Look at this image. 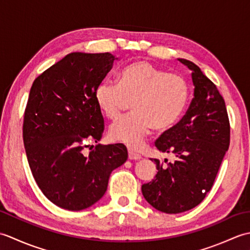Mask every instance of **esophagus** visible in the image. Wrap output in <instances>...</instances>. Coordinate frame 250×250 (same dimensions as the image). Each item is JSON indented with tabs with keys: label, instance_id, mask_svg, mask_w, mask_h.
Returning <instances> with one entry per match:
<instances>
[{
	"label": "esophagus",
	"instance_id": "esophagus-1",
	"mask_svg": "<svg viewBox=\"0 0 250 250\" xmlns=\"http://www.w3.org/2000/svg\"><path fill=\"white\" fill-rule=\"evenodd\" d=\"M142 157L141 155H139V153H135L132 150H129V159L130 160H140Z\"/></svg>",
	"mask_w": 250,
	"mask_h": 250
}]
</instances>
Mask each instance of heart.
<instances>
[{"label": "heart", "instance_id": "b5f03b06", "mask_svg": "<svg viewBox=\"0 0 250 250\" xmlns=\"http://www.w3.org/2000/svg\"><path fill=\"white\" fill-rule=\"evenodd\" d=\"M190 99L187 79L148 61H134L119 72L117 83L103 82L94 90L98 108L108 119L118 118L132 102L133 113L116 121L109 137L140 149L152 129L167 131L177 124Z\"/></svg>", "mask_w": 250, "mask_h": 250}]
</instances>
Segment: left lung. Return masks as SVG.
<instances>
[{"label":"left lung","mask_w":250,"mask_h":250,"mask_svg":"<svg viewBox=\"0 0 250 250\" xmlns=\"http://www.w3.org/2000/svg\"><path fill=\"white\" fill-rule=\"evenodd\" d=\"M178 60L192 71L194 98L182 120L155 143L176 160L164 164L153 159L158 172L142 186L148 203L167 214L183 213L204 200L230 145L229 117L216 84L193 62Z\"/></svg>","instance_id":"left-lung-1"}]
</instances>
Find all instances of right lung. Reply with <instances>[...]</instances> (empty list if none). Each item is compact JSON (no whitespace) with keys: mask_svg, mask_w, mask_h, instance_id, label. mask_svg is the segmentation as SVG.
I'll return each mask as SVG.
<instances>
[{"mask_svg":"<svg viewBox=\"0 0 250 250\" xmlns=\"http://www.w3.org/2000/svg\"><path fill=\"white\" fill-rule=\"evenodd\" d=\"M117 59L109 52H72L32 84L23 119V143L32 175L52 203L88 208L107 190L110 173L128 159L125 145H93L104 131L94 90Z\"/></svg>","mask_w":250,"mask_h":250,"instance_id":"1","label":"right lung"}]
</instances>
